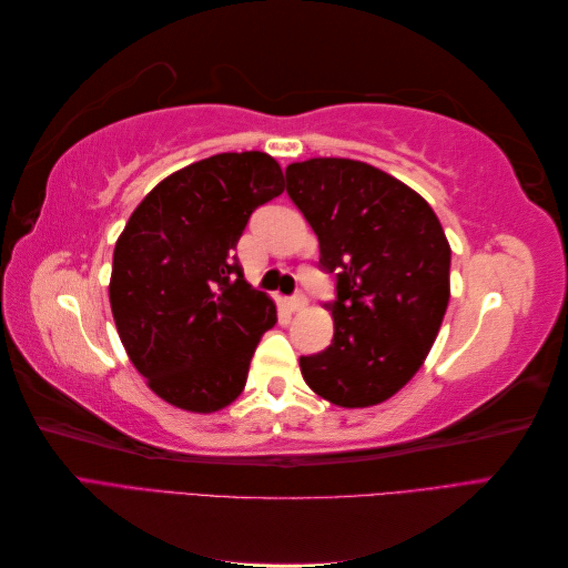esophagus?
<instances>
[{
	"instance_id": "1",
	"label": "esophagus",
	"mask_w": 568,
	"mask_h": 568,
	"mask_svg": "<svg viewBox=\"0 0 568 568\" xmlns=\"http://www.w3.org/2000/svg\"><path fill=\"white\" fill-rule=\"evenodd\" d=\"M286 303H288L291 311L298 313V311H303V307L307 305V298H305V294H294V296H291Z\"/></svg>"
}]
</instances>
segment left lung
<instances>
[{
    "label": "left lung",
    "mask_w": 568,
    "mask_h": 568,
    "mask_svg": "<svg viewBox=\"0 0 568 568\" xmlns=\"http://www.w3.org/2000/svg\"><path fill=\"white\" fill-rule=\"evenodd\" d=\"M286 194L334 274L332 346L301 355L305 384L341 407L398 393L432 351L450 301V246L417 192L379 168L311 159L286 168Z\"/></svg>",
    "instance_id": "obj_1"
}]
</instances>
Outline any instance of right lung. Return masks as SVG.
I'll return each instance as SVG.
<instances>
[{
  "mask_svg": "<svg viewBox=\"0 0 568 568\" xmlns=\"http://www.w3.org/2000/svg\"><path fill=\"white\" fill-rule=\"evenodd\" d=\"M282 192V168L267 153H217L153 186L118 239L109 296L120 341L175 407L230 405L257 341L277 324L234 248L253 211Z\"/></svg>",
  "mask_w": 568,
  "mask_h": 568,
  "instance_id": "add662e5",
  "label": "right lung"
}]
</instances>
